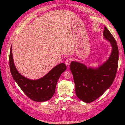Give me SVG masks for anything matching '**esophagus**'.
<instances>
[{
    "label": "esophagus",
    "mask_w": 125,
    "mask_h": 125,
    "mask_svg": "<svg viewBox=\"0 0 125 125\" xmlns=\"http://www.w3.org/2000/svg\"><path fill=\"white\" fill-rule=\"evenodd\" d=\"M71 62V58H67V59H66L65 61V63L66 65L69 66V65L70 64Z\"/></svg>",
    "instance_id": "esophagus-1"
}]
</instances>
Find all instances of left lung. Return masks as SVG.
<instances>
[{"label": "left lung", "mask_w": 125, "mask_h": 125, "mask_svg": "<svg viewBox=\"0 0 125 125\" xmlns=\"http://www.w3.org/2000/svg\"><path fill=\"white\" fill-rule=\"evenodd\" d=\"M103 35L110 41L112 50L109 58L103 65L93 69L76 61L70 64L76 94L85 103H91L101 96L112 84L117 71L119 50L116 42L106 27Z\"/></svg>", "instance_id": "obj_1"}]
</instances>
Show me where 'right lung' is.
<instances>
[{
  "mask_svg": "<svg viewBox=\"0 0 125 125\" xmlns=\"http://www.w3.org/2000/svg\"><path fill=\"white\" fill-rule=\"evenodd\" d=\"M10 68L14 80L27 96L35 102H42L49 100L54 95L57 81L60 76L67 69L64 63H61L50 70L43 77L31 80L23 77L16 69L12 52L10 53Z\"/></svg>",
  "mask_w": 125,
  "mask_h": 125,
  "instance_id": "add662e5",
  "label": "right lung"
}]
</instances>
